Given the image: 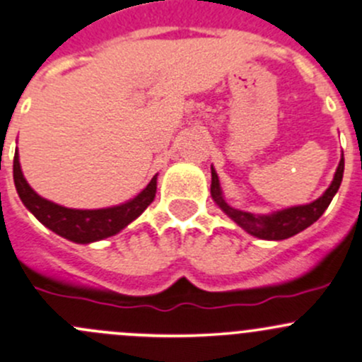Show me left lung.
Segmentation results:
<instances>
[{
	"mask_svg": "<svg viewBox=\"0 0 362 362\" xmlns=\"http://www.w3.org/2000/svg\"><path fill=\"white\" fill-rule=\"evenodd\" d=\"M344 167L345 162L344 158H341L340 165H338L337 169V174H334L333 177V182H331L329 188L324 192V195L319 197L315 202L307 204V206L284 209V211L274 212V214L268 216L252 214V212H244L238 211V209L230 207L228 204L225 202V199H223L218 174H216L214 169H211V195L212 199H214V202L247 233H251V235L258 238H264V240H284V238L296 235L301 230L308 228L312 223L317 221L320 216L324 214V211H326L327 206L331 204V200H333V197L337 195L338 188H340L341 177H344Z\"/></svg>",
	"mask_w": 362,
	"mask_h": 362,
	"instance_id": "obj_1",
	"label": "left lung"
}]
</instances>
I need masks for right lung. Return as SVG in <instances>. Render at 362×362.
Instances as JSON below:
<instances>
[{
	"label": "right lung",
	"instance_id": "right-lung-1",
	"mask_svg": "<svg viewBox=\"0 0 362 362\" xmlns=\"http://www.w3.org/2000/svg\"><path fill=\"white\" fill-rule=\"evenodd\" d=\"M13 181L22 204L43 223L47 228L55 232L57 235L78 242V244H88V242L100 240L118 233L124 230L130 221L143 214V211L153 202L156 193V176L150 181V185L129 202L117 207L95 209V211H80V209H68L57 206V204L45 200L24 180L18 163V153L13 156Z\"/></svg>",
	"mask_w": 362,
	"mask_h": 362
}]
</instances>
